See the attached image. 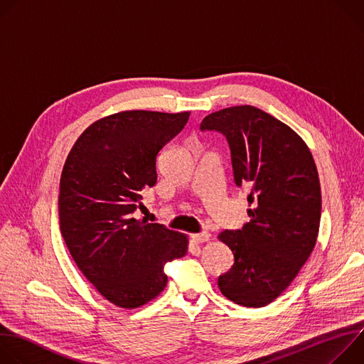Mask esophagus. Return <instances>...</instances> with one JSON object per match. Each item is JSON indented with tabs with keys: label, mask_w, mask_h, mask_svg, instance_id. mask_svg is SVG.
I'll return each mask as SVG.
<instances>
[{
	"label": "esophagus",
	"mask_w": 364,
	"mask_h": 364,
	"mask_svg": "<svg viewBox=\"0 0 364 364\" xmlns=\"http://www.w3.org/2000/svg\"><path fill=\"white\" fill-rule=\"evenodd\" d=\"M210 239V235L207 232H201V233H196V235H191V240L194 243H203V242H207Z\"/></svg>",
	"instance_id": "obj_1"
}]
</instances>
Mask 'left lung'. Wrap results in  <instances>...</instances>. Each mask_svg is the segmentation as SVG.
<instances>
[{
    "label": "left lung",
    "instance_id": "8db88e82",
    "mask_svg": "<svg viewBox=\"0 0 364 364\" xmlns=\"http://www.w3.org/2000/svg\"><path fill=\"white\" fill-rule=\"evenodd\" d=\"M201 131L226 136L237 187L249 186L250 222L219 239L235 256L219 277L222 294L243 306H265L298 275L313 252L321 219L318 171L306 144L288 125L250 105L207 115Z\"/></svg>",
    "mask_w": 364,
    "mask_h": 364
}]
</instances>
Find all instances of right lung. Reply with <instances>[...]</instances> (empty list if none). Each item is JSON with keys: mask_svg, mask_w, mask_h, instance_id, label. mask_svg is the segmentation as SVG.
Instances as JSON below:
<instances>
[{"mask_svg": "<svg viewBox=\"0 0 364 364\" xmlns=\"http://www.w3.org/2000/svg\"><path fill=\"white\" fill-rule=\"evenodd\" d=\"M190 112L125 111L93 122L60 177L59 222L87 281L112 304L138 308L167 285L164 267L187 253V236L135 218L141 191L157 183V155Z\"/></svg>", "mask_w": 364, "mask_h": 364, "instance_id": "1", "label": "right lung"}]
</instances>
